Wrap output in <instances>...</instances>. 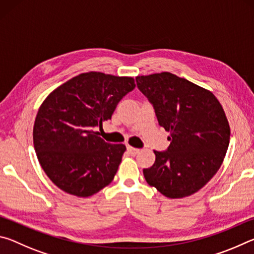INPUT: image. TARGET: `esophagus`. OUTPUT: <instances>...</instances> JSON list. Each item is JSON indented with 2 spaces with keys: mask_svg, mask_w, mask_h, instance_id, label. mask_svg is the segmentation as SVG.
<instances>
[{
  "mask_svg": "<svg viewBox=\"0 0 254 254\" xmlns=\"http://www.w3.org/2000/svg\"><path fill=\"white\" fill-rule=\"evenodd\" d=\"M127 152L130 153L131 156H135V154H136V153H139V151H140L139 149H136V148H133V147H131V145H127Z\"/></svg>",
  "mask_w": 254,
  "mask_h": 254,
  "instance_id": "1",
  "label": "esophagus"
}]
</instances>
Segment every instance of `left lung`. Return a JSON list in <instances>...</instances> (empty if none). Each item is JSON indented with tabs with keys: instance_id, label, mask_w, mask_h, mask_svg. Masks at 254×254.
<instances>
[{
	"instance_id": "left-lung-1",
	"label": "left lung",
	"mask_w": 254,
	"mask_h": 254,
	"mask_svg": "<svg viewBox=\"0 0 254 254\" xmlns=\"http://www.w3.org/2000/svg\"><path fill=\"white\" fill-rule=\"evenodd\" d=\"M159 126L170 133L167 151L143 169L147 183L168 198L195 194L217 173L230 143V124L221 103L208 89L163 71L136 76Z\"/></svg>"
}]
</instances>
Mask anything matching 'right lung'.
<instances>
[{"instance_id": "add662e5", "label": "right lung", "mask_w": 254, "mask_h": 254, "mask_svg": "<svg viewBox=\"0 0 254 254\" xmlns=\"http://www.w3.org/2000/svg\"><path fill=\"white\" fill-rule=\"evenodd\" d=\"M134 78L83 72L51 92L38 110L33 145L46 175L67 194L89 197L110 185L124 144L105 142L96 127L111 120Z\"/></svg>"}]
</instances>
